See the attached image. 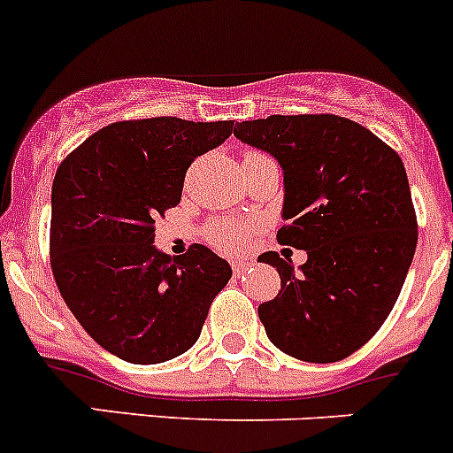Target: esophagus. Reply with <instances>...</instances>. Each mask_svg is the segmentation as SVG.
I'll list each match as a JSON object with an SVG mask.
<instances>
[{
	"label": "esophagus",
	"mask_w": 453,
	"mask_h": 453,
	"mask_svg": "<svg viewBox=\"0 0 453 453\" xmlns=\"http://www.w3.org/2000/svg\"><path fill=\"white\" fill-rule=\"evenodd\" d=\"M231 266H234L235 275H242V273H247V269L251 266V262H249V260H234V262H231Z\"/></svg>",
	"instance_id": "34e87169"
}]
</instances>
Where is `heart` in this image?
<instances>
[{"label": "heart", "mask_w": 453, "mask_h": 453, "mask_svg": "<svg viewBox=\"0 0 453 453\" xmlns=\"http://www.w3.org/2000/svg\"><path fill=\"white\" fill-rule=\"evenodd\" d=\"M247 155H260V153H247ZM211 240L218 249L226 253L242 251L249 242V229L244 224L234 222V219H219L211 226Z\"/></svg>", "instance_id": "b5f03b06"}]
</instances>
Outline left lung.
Listing matches in <instances>:
<instances>
[{
    "instance_id": "8db88e82",
    "label": "left lung",
    "mask_w": 453,
    "mask_h": 453,
    "mask_svg": "<svg viewBox=\"0 0 453 453\" xmlns=\"http://www.w3.org/2000/svg\"><path fill=\"white\" fill-rule=\"evenodd\" d=\"M234 135L282 166L278 242L307 251L298 271L275 251L260 256L280 273V294L257 307L266 335L304 363L347 358L387 320L416 253L403 159L338 115H271Z\"/></svg>"
}]
</instances>
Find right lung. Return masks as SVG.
<instances>
[{
    "instance_id": "right-lung-1",
    "label": "right lung",
    "mask_w": 453,
    "mask_h": 453,
    "mask_svg": "<svg viewBox=\"0 0 453 453\" xmlns=\"http://www.w3.org/2000/svg\"><path fill=\"white\" fill-rule=\"evenodd\" d=\"M234 131V119L115 122L55 173V282L86 334L127 363L157 365L188 351L231 280L229 262L211 249L193 244L171 257L153 240L155 218L178 206L193 159Z\"/></svg>"
}]
</instances>
